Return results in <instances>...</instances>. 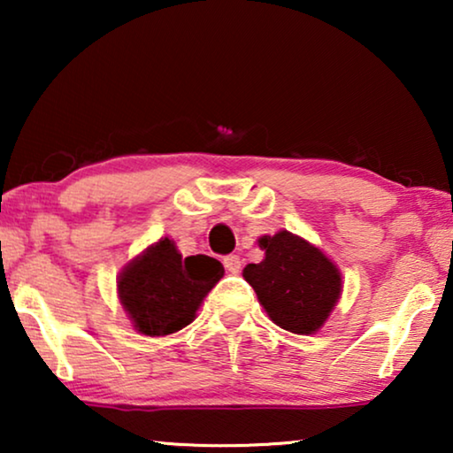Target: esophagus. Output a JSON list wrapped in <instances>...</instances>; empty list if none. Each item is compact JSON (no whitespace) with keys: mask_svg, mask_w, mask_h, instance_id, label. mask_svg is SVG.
<instances>
[{"mask_svg":"<svg viewBox=\"0 0 453 453\" xmlns=\"http://www.w3.org/2000/svg\"><path fill=\"white\" fill-rule=\"evenodd\" d=\"M225 268L231 272V274H237V272L241 270V257L239 256H226L225 257Z\"/></svg>","mask_w":453,"mask_h":453,"instance_id":"34e87169","label":"esophagus"}]
</instances>
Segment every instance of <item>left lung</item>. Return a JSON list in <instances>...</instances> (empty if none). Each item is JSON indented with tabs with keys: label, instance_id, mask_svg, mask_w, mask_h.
I'll return each instance as SVG.
<instances>
[{
	"label": "left lung",
	"instance_id": "8db88e82",
	"mask_svg": "<svg viewBox=\"0 0 453 453\" xmlns=\"http://www.w3.org/2000/svg\"><path fill=\"white\" fill-rule=\"evenodd\" d=\"M265 259L250 264L243 278L270 319L295 334L318 332L340 296V272L318 247L280 231L262 237Z\"/></svg>",
	"mask_w": 453,
	"mask_h": 453
}]
</instances>
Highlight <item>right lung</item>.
I'll use <instances>...</instances> for the list:
<instances>
[{
  "label": "right lung",
  "mask_w": 453,
  "mask_h": 453,
  "mask_svg": "<svg viewBox=\"0 0 453 453\" xmlns=\"http://www.w3.org/2000/svg\"><path fill=\"white\" fill-rule=\"evenodd\" d=\"M225 268L210 256L181 257L169 237L148 247L123 270L119 299L146 336H166L196 318L197 307Z\"/></svg>",
  "instance_id": "1"
}]
</instances>
